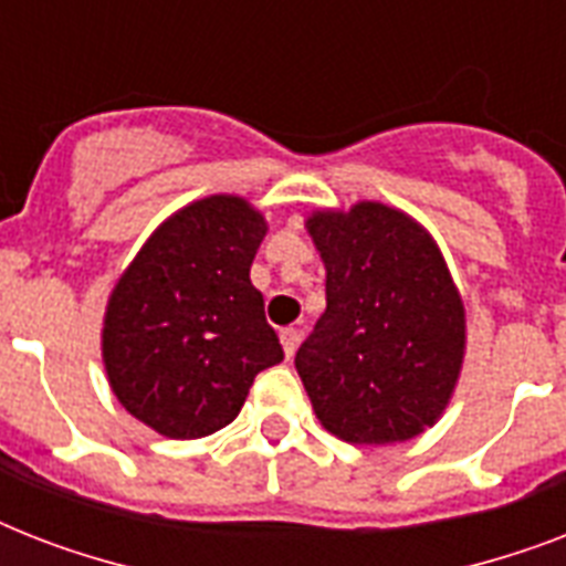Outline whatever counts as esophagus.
<instances>
[{
	"mask_svg": "<svg viewBox=\"0 0 566 566\" xmlns=\"http://www.w3.org/2000/svg\"><path fill=\"white\" fill-rule=\"evenodd\" d=\"M279 337H282L284 355L291 358V355L296 353V344H300V332H296V328H282V332H279Z\"/></svg>",
	"mask_w": 566,
	"mask_h": 566,
	"instance_id": "1",
	"label": "esophagus"
}]
</instances>
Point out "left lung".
I'll use <instances>...</instances> for the list:
<instances>
[{
    "label": "left lung",
    "mask_w": 566,
    "mask_h": 566,
    "mask_svg": "<svg viewBox=\"0 0 566 566\" xmlns=\"http://www.w3.org/2000/svg\"><path fill=\"white\" fill-rule=\"evenodd\" d=\"M305 226L326 264V314L296 353L317 420L346 443L417 438L464 361V302L438 243L381 202Z\"/></svg>",
    "instance_id": "obj_1"
}]
</instances>
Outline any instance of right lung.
Returning a JSON list of instances; mask_svg holds the SVG:
<instances>
[{"label": "right lung", "mask_w": 566, "mask_h": 566, "mask_svg": "<svg viewBox=\"0 0 566 566\" xmlns=\"http://www.w3.org/2000/svg\"><path fill=\"white\" fill-rule=\"evenodd\" d=\"M264 217L240 196L176 211L111 293L102 361L119 405L164 438L229 426L255 376L284 358L249 266Z\"/></svg>", "instance_id": "add662e5"}]
</instances>
